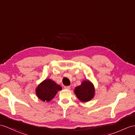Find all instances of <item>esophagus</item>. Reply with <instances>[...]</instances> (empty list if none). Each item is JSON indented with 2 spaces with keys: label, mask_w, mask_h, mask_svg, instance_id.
I'll return each instance as SVG.
<instances>
[{
  "label": "esophagus",
  "mask_w": 135,
  "mask_h": 135,
  "mask_svg": "<svg viewBox=\"0 0 135 135\" xmlns=\"http://www.w3.org/2000/svg\"><path fill=\"white\" fill-rule=\"evenodd\" d=\"M64 88L65 89L69 90L70 89V86H64Z\"/></svg>",
  "instance_id": "esophagus-1"
}]
</instances>
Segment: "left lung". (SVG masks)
<instances>
[{
    "mask_svg": "<svg viewBox=\"0 0 135 135\" xmlns=\"http://www.w3.org/2000/svg\"><path fill=\"white\" fill-rule=\"evenodd\" d=\"M74 93L80 101L87 102L94 96V88L93 85L89 81H84L80 86L75 88Z\"/></svg>",
    "mask_w": 135,
    "mask_h": 135,
    "instance_id": "obj_1",
    "label": "left lung"
}]
</instances>
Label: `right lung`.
<instances>
[{"label":"right lung","mask_w":135,"mask_h":135,"mask_svg":"<svg viewBox=\"0 0 135 135\" xmlns=\"http://www.w3.org/2000/svg\"><path fill=\"white\" fill-rule=\"evenodd\" d=\"M62 87L50 79H47L38 85L36 93L39 99L44 101L51 100Z\"/></svg>","instance_id":"obj_1"}]
</instances>
